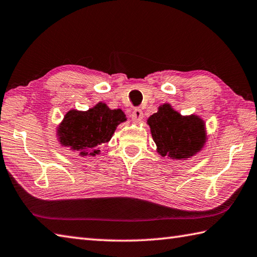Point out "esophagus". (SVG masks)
<instances>
[{
  "instance_id": "esophagus-1",
  "label": "esophagus",
  "mask_w": 257,
  "mask_h": 257,
  "mask_svg": "<svg viewBox=\"0 0 257 257\" xmlns=\"http://www.w3.org/2000/svg\"><path fill=\"white\" fill-rule=\"evenodd\" d=\"M132 119L135 122H139L143 120V111L141 109H135L132 112Z\"/></svg>"
}]
</instances>
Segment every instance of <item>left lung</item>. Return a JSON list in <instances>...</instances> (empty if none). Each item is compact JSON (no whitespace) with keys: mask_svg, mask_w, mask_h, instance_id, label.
<instances>
[{"mask_svg":"<svg viewBox=\"0 0 257 257\" xmlns=\"http://www.w3.org/2000/svg\"><path fill=\"white\" fill-rule=\"evenodd\" d=\"M156 151L175 161H186L197 155L207 143L206 122L197 114L182 115L170 103L158 106L147 119Z\"/></svg>","mask_w":257,"mask_h":257,"instance_id":"obj_1","label":"left lung"}]
</instances>
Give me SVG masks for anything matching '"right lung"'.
<instances>
[{
    "instance_id": "add662e5",
    "label": "right lung",
    "mask_w": 257,
    "mask_h": 257,
    "mask_svg": "<svg viewBox=\"0 0 257 257\" xmlns=\"http://www.w3.org/2000/svg\"><path fill=\"white\" fill-rule=\"evenodd\" d=\"M127 121L121 109H110L99 102L86 111L69 110L58 124L57 139L60 146L78 152V155L95 156L100 154L97 146L110 142L116 127Z\"/></svg>"
}]
</instances>
